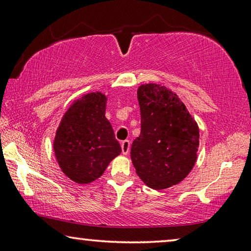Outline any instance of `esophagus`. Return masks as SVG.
Returning a JSON list of instances; mask_svg holds the SVG:
<instances>
[{"label":"esophagus","mask_w":251,"mask_h":251,"mask_svg":"<svg viewBox=\"0 0 251 251\" xmlns=\"http://www.w3.org/2000/svg\"><path fill=\"white\" fill-rule=\"evenodd\" d=\"M121 146H122V152L124 155H127L128 154V151H129V148H130V143H129V141H123L122 143H121Z\"/></svg>","instance_id":"esophagus-1"}]
</instances>
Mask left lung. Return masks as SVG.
Segmentation results:
<instances>
[{
  "label": "left lung",
  "mask_w": 251,
  "mask_h": 251,
  "mask_svg": "<svg viewBox=\"0 0 251 251\" xmlns=\"http://www.w3.org/2000/svg\"><path fill=\"white\" fill-rule=\"evenodd\" d=\"M141 135L131 144L137 175L154 189L181 181L197 159L199 129L184 103L165 86L145 84L137 91Z\"/></svg>",
  "instance_id": "1"
}]
</instances>
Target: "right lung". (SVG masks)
Returning a JSON list of instances; mask_svg holds the SVG:
<instances>
[{
    "label": "right lung",
    "instance_id": "right-lung-1",
    "mask_svg": "<svg viewBox=\"0 0 251 251\" xmlns=\"http://www.w3.org/2000/svg\"><path fill=\"white\" fill-rule=\"evenodd\" d=\"M105 109L106 96L91 93L71 106L57 128L55 156L63 173L78 184L97 179L122 151Z\"/></svg>",
    "mask_w": 251,
    "mask_h": 251
}]
</instances>
